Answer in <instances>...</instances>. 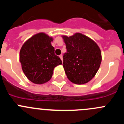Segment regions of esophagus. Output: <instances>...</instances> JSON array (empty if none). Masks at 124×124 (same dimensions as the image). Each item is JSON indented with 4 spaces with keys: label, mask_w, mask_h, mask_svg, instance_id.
Listing matches in <instances>:
<instances>
[{
    "label": "esophagus",
    "mask_w": 124,
    "mask_h": 124,
    "mask_svg": "<svg viewBox=\"0 0 124 124\" xmlns=\"http://www.w3.org/2000/svg\"><path fill=\"white\" fill-rule=\"evenodd\" d=\"M60 59H61V61H63V56H62V54L60 55Z\"/></svg>",
    "instance_id": "obj_1"
}]
</instances>
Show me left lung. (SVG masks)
<instances>
[{"label":"left lung","instance_id":"8db88e82","mask_svg":"<svg viewBox=\"0 0 124 124\" xmlns=\"http://www.w3.org/2000/svg\"><path fill=\"white\" fill-rule=\"evenodd\" d=\"M62 37L67 49L63 54V68L67 78L75 84L88 82L100 66V48L92 39L79 32Z\"/></svg>","mask_w":124,"mask_h":124}]
</instances>
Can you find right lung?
<instances>
[{
    "mask_svg": "<svg viewBox=\"0 0 124 124\" xmlns=\"http://www.w3.org/2000/svg\"><path fill=\"white\" fill-rule=\"evenodd\" d=\"M53 38L44 33L34 35L24 43L20 52V61L26 78L34 84H43L51 79L53 70L62 61L54 54L51 44Z\"/></svg>",
    "mask_w": 124,
    "mask_h": 124,
    "instance_id": "right-lung-1",
    "label": "right lung"
}]
</instances>
